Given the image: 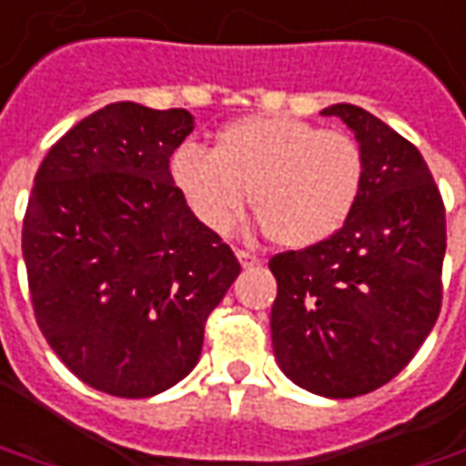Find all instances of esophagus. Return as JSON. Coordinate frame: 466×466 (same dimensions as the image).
Returning <instances> with one entry per match:
<instances>
[{"instance_id": "esophagus-1", "label": "esophagus", "mask_w": 466, "mask_h": 466, "mask_svg": "<svg viewBox=\"0 0 466 466\" xmlns=\"http://www.w3.org/2000/svg\"><path fill=\"white\" fill-rule=\"evenodd\" d=\"M234 255L242 262V268H255V265H259L258 255H252V252H247V249H237Z\"/></svg>"}]
</instances>
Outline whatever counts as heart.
I'll return each instance as SVG.
<instances>
[{"mask_svg":"<svg viewBox=\"0 0 466 466\" xmlns=\"http://www.w3.org/2000/svg\"><path fill=\"white\" fill-rule=\"evenodd\" d=\"M170 178L193 217L211 232L232 229L249 193L275 245L306 249L350 219L365 178V157L341 129L258 114L224 127L214 150L198 142L178 145Z\"/></svg>","mask_w":466,"mask_h":466,"instance_id":"heart-1","label":"heart"}]
</instances>
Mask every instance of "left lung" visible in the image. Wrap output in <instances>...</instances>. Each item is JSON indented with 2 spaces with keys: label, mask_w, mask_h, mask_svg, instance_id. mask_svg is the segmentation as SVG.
Segmentation results:
<instances>
[{
  "label": "left lung",
  "mask_w": 466,
  "mask_h": 466,
  "mask_svg": "<svg viewBox=\"0 0 466 466\" xmlns=\"http://www.w3.org/2000/svg\"><path fill=\"white\" fill-rule=\"evenodd\" d=\"M365 157L339 232L270 259L273 352L303 390L354 398L390 382L441 311L446 217L419 147L354 104H334Z\"/></svg>",
  "instance_id": "8db88e82"
}]
</instances>
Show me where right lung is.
<instances>
[{"label":"right lung","mask_w":466,"mask_h":466,"mask_svg":"<svg viewBox=\"0 0 466 466\" xmlns=\"http://www.w3.org/2000/svg\"><path fill=\"white\" fill-rule=\"evenodd\" d=\"M186 109L116 101L71 127L35 173L22 255L35 319L76 378L150 398L191 372L239 262L170 178Z\"/></svg>","instance_id":"obj_1"}]
</instances>
